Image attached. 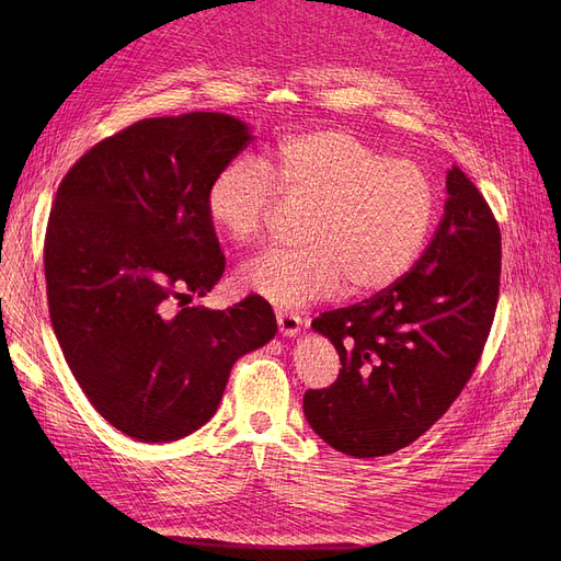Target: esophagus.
Segmentation results:
<instances>
[{"label": "esophagus", "instance_id": "34e87169", "mask_svg": "<svg viewBox=\"0 0 561 561\" xmlns=\"http://www.w3.org/2000/svg\"><path fill=\"white\" fill-rule=\"evenodd\" d=\"M277 325H279V334L296 336L302 328V318L293 311H277Z\"/></svg>", "mask_w": 561, "mask_h": 561}]
</instances>
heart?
<instances>
[{"label":"heart","mask_w":561,"mask_h":561,"mask_svg":"<svg viewBox=\"0 0 561 561\" xmlns=\"http://www.w3.org/2000/svg\"><path fill=\"white\" fill-rule=\"evenodd\" d=\"M277 197L307 204L298 248L248 263L241 284L277 307H302L347 290L396 284L419 259L434 216L421 165L387 159L343 129L277 140L261 163L236 159L206 191V214L233 243H254Z\"/></svg>","instance_id":"heart-1"}]
</instances>
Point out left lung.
I'll list each match as a JSON object with an SVG mask.
<instances>
[{"mask_svg":"<svg viewBox=\"0 0 561 561\" xmlns=\"http://www.w3.org/2000/svg\"><path fill=\"white\" fill-rule=\"evenodd\" d=\"M446 211L414 268L373 298L325 311L311 328L341 359L330 389L305 393L311 430L350 457L414 444L473 375L500 293V227L484 195L453 165Z\"/></svg>","mask_w":561,"mask_h":561,"instance_id":"left-lung-1","label":"left lung"}]
</instances>
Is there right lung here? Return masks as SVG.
<instances>
[{"mask_svg":"<svg viewBox=\"0 0 561 561\" xmlns=\"http://www.w3.org/2000/svg\"><path fill=\"white\" fill-rule=\"evenodd\" d=\"M248 142V125L225 113L147 117L91 147L56 191L45 233L54 334L102 419L142 444L199 430L236 359L277 332L261 296L188 307L225 273L206 191Z\"/></svg>","mask_w":561,"mask_h":561,"instance_id":"obj_1","label":"right lung"}]
</instances>
